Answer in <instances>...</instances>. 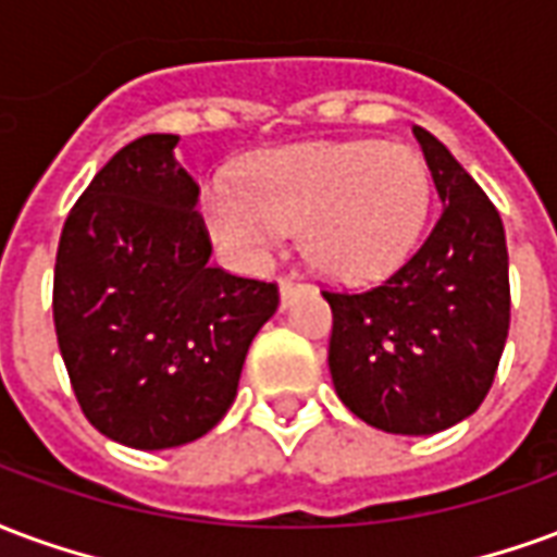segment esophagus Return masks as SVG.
<instances>
[{
  "label": "esophagus",
  "mask_w": 557,
  "mask_h": 557,
  "mask_svg": "<svg viewBox=\"0 0 557 557\" xmlns=\"http://www.w3.org/2000/svg\"><path fill=\"white\" fill-rule=\"evenodd\" d=\"M278 290H282V306H290V299H294L299 290H306V284L296 282V278H282Z\"/></svg>",
  "instance_id": "obj_1"
}]
</instances>
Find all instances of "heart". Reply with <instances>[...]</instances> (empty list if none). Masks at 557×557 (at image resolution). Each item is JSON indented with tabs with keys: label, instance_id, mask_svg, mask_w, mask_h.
I'll use <instances>...</instances> for the list:
<instances>
[{
	"label": "heart",
	"instance_id": "obj_1",
	"mask_svg": "<svg viewBox=\"0 0 557 557\" xmlns=\"http://www.w3.org/2000/svg\"><path fill=\"white\" fill-rule=\"evenodd\" d=\"M428 201L416 150L364 139L261 153L246 169V189L207 186L201 210L210 234L246 261L306 228L308 261L332 278L362 282L404 261Z\"/></svg>",
	"mask_w": 557,
	"mask_h": 557
}]
</instances>
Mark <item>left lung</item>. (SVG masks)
<instances>
[{
    "instance_id": "8db88e82",
    "label": "left lung",
    "mask_w": 557,
    "mask_h": 557,
    "mask_svg": "<svg viewBox=\"0 0 557 557\" xmlns=\"http://www.w3.org/2000/svg\"><path fill=\"white\" fill-rule=\"evenodd\" d=\"M442 213L400 270L368 290H323L341 404L385 433L430 436L484 404L510 329L502 216L433 133L412 127Z\"/></svg>"
}]
</instances>
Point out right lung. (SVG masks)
<instances>
[{
  "mask_svg": "<svg viewBox=\"0 0 557 557\" xmlns=\"http://www.w3.org/2000/svg\"><path fill=\"white\" fill-rule=\"evenodd\" d=\"M177 136L129 141L64 222L52 320L85 418L127 448L195 442L228 412L246 352L278 308L275 282L210 261L198 184Z\"/></svg>",
  "mask_w": 557,
  "mask_h": 557,
  "instance_id": "add662e5",
  "label": "right lung"
}]
</instances>
